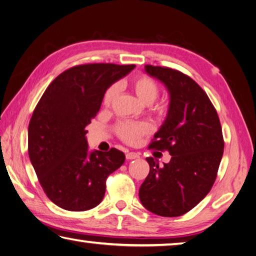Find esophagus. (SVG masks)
<instances>
[{
	"instance_id": "obj_1",
	"label": "esophagus",
	"mask_w": 256,
	"mask_h": 256,
	"mask_svg": "<svg viewBox=\"0 0 256 256\" xmlns=\"http://www.w3.org/2000/svg\"><path fill=\"white\" fill-rule=\"evenodd\" d=\"M126 158L128 159V160H132V159H138L139 158V154H136V152H128L127 154H126Z\"/></svg>"
}]
</instances>
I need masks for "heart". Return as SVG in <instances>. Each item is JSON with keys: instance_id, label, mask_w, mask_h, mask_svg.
Segmentation results:
<instances>
[{"instance_id": "1", "label": "heart", "mask_w": 256, "mask_h": 256, "mask_svg": "<svg viewBox=\"0 0 256 256\" xmlns=\"http://www.w3.org/2000/svg\"><path fill=\"white\" fill-rule=\"evenodd\" d=\"M132 90L137 96L140 102L144 105L151 106V110L156 112L159 116H166L169 112V105L166 102H159L152 104L159 95V86L152 78L146 75H142L136 77L132 82H130ZM118 94V85L114 84L104 94L102 97V105L105 107H109L114 100ZM119 138L124 140V142L128 144H137L142 136L147 134L151 132L150 124L146 122H124L118 124L116 128Z\"/></svg>"}]
</instances>
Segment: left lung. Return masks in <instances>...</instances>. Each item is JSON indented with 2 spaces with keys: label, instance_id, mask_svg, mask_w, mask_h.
I'll return each mask as SVG.
<instances>
[{
  "label": "left lung",
  "instance_id": "8db88e82",
  "mask_svg": "<svg viewBox=\"0 0 256 256\" xmlns=\"http://www.w3.org/2000/svg\"><path fill=\"white\" fill-rule=\"evenodd\" d=\"M144 72L169 92V112L150 149L168 150L171 159L159 166L147 158L150 171L139 189L148 211L180 216L206 198L214 184L224 142L216 108L204 90L179 70L146 65Z\"/></svg>",
  "mask_w": 256,
  "mask_h": 256
}]
</instances>
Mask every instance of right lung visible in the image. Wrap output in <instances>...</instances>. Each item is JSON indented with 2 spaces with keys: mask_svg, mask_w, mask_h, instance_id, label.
Segmentation results:
<instances>
[{
  "mask_svg": "<svg viewBox=\"0 0 256 256\" xmlns=\"http://www.w3.org/2000/svg\"><path fill=\"white\" fill-rule=\"evenodd\" d=\"M134 65L85 64L62 72L46 88L28 124V156L48 199L68 211H86L102 202L108 176L124 154L90 151L86 126L104 94Z\"/></svg>",
  "mask_w": 256,
  "mask_h": 256,
  "instance_id": "add662e5",
  "label": "right lung"
}]
</instances>
